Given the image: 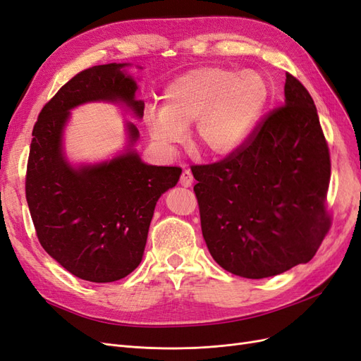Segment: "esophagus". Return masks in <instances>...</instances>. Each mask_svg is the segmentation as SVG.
<instances>
[{"label": "esophagus", "instance_id": "obj_1", "mask_svg": "<svg viewBox=\"0 0 361 361\" xmlns=\"http://www.w3.org/2000/svg\"><path fill=\"white\" fill-rule=\"evenodd\" d=\"M194 182V178H192V173L190 169H185L180 174V185L182 187H191Z\"/></svg>", "mask_w": 361, "mask_h": 361}]
</instances>
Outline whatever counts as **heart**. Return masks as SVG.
Segmentation results:
<instances>
[{
  "mask_svg": "<svg viewBox=\"0 0 361 361\" xmlns=\"http://www.w3.org/2000/svg\"><path fill=\"white\" fill-rule=\"evenodd\" d=\"M267 80L255 71L202 68L179 76L164 93V108L146 113L150 138L174 146L197 123L194 145L211 157H227L253 133L268 102Z\"/></svg>",
  "mask_w": 361,
  "mask_h": 361,
  "instance_id": "obj_1",
  "label": "heart"
}]
</instances>
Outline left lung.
<instances>
[{"label": "left lung", "mask_w": 361, "mask_h": 361, "mask_svg": "<svg viewBox=\"0 0 361 361\" xmlns=\"http://www.w3.org/2000/svg\"><path fill=\"white\" fill-rule=\"evenodd\" d=\"M191 171L207 250L235 276L265 279L307 264L330 231L329 145L310 93L290 73L285 104L241 147Z\"/></svg>", "instance_id": "1"}]
</instances>
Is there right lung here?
Instances as JSON below:
<instances>
[{
  "label": "right lung",
  "mask_w": 361,
  "mask_h": 361,
  "mask_svg": "<svg viewBox=\"0 0 361 361\" xmlns=\"http://www.w3.org/2000/svg\"><path fill=\"white\" fill-rule=\"evenodd\" d=\"M126 66H93L64 84L42 108L27 164L25 197L40 245L71 274L94 283L120 280L140 265L155 204L182 173L141 161L134 123H126L129 145L118 157L81 167L66 161L61 137L72 108L120 101L143 117Z\"/></svg>",
  "instance_id": "obj_1"
}]
</instances>
